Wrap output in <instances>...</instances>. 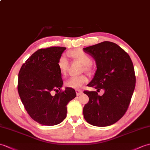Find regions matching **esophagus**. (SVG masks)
I'll list each match as a JSON object with an SVG mask.
<instances>
[{"label":"esophagus","mask_w":150,"mask_h":150,"mask_svg":"<svg viewBox=\"0 0 150 150\" xmlns=\"http://www.w3.org/2000/svg\"><path fill=\"white\" fill-rule=\"evenodd\" d=\"M76 95L77 96H79L80 95H81V94L82 93V91H81V90H76Z\"/></svg>","instance_id":"esophagus-1"}]
</instances>
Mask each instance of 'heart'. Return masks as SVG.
Here are the masks:
<instances>
[{
  "mask_svg": "<svg viewBox=\"0 0 150 150\" xmlns=\"http://www.w3.org/2000/svg\"><path fill=\"white\" fill-rule=\"evenodd\" d=\"M68 54L69 56L83 64V69L85 71H89L91 69L92 59L88 54L85 53L81 50H75L68 52ZM57 66L62 75H65L67 74L69 67V61L67 57L63 55L59 57L57 62ZM88 81V78L84 75L72 76L66 81L65 84L68 88L79 89L81 88Z\"/></svg>",
  "mask_w": 150,
  "mask_h": 150,
  "instance_id": "obj_1",
  "label": "heart"
}]
</instances>
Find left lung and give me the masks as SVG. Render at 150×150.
Instances as JSON below:
<instances>
[{"label": "left lung", "instance_id": "1", "mask_svg": "<svg viewBox=\"0 0 150 150\" xmlns=\"http://www.w3.org/2000/svg\"><path fill=\"white\" fill-rule=\"evenodd\" d=\"M96 61L97 69L88 86L105 92L84 91L89 102L83 109L84 119L96 127L116 123L127 112L135 86L134 68L126 52L116 43L103 41L83 48Z\"/></svg>", "mask_w": 150, "mask_h": 150}]
</instances>
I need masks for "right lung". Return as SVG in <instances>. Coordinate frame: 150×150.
Segmentation results:
<instances>
[{"mask_svg": "<svg viewBox=\"0 0 150 150\" xmlns=\"http://www.w3.org/2000/svg\"><path fill=\"white\" fill-rule=\"evenodd\" d=\"M67 48H41L31 55L20 68L18 91L30 117L47 126L59 124L67 117V105L76 97L75 89L66 88L57 66L59 57ZM57 93L52 96L51 93Z\"/></svg>", "mask_w": 150, "mask_h": 150, "instance_id": "add662e5", "label": "right lung"}]
</instances>
